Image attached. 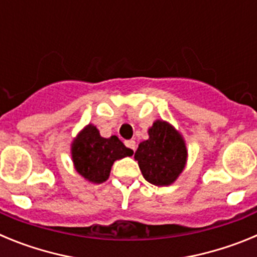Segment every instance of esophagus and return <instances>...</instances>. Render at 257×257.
Returning <instances> with one entry per match:
<instances>
[{
  "instance_id": "1",
  "label": "esophagus",
  "mask_w": 257,
  "mask_h": 257,
  "mask_svg": "<svg viewBox=\"0 0 257 257\" xmlns=\"http://www.w3.org/2000/svg\"><path fill=\"white\" fill-rule=\"evenodd\" d=\"M124 145H126L127 148H130L131 151L135 152V149H136L135 140H126V142H124Z\"/></svg>"
}]
</instances>
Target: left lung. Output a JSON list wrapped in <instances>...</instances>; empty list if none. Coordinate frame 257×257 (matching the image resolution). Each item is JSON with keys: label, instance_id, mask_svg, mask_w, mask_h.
<instances>
[{"label": "left lung", "instance_id": "obj_1", "mask_svg": "<svg viewBox=\"0 0 257 257\" xmlns=\"http://www.w3.org/2000/svg\"><path fill=\"white\" fill-rule=\"evenodd\" d=\"M149 139L140 143L135 152L142 174L153 185L163 187L176 180L187 161V148L180 134L163 121L149 128Z\"/></svg>", "mask_w": 257, "mask_h": 257}]
</instances>
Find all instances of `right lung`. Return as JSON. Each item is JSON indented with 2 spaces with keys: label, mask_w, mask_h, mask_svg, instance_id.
Masks as SVG:
<instances>
[{
  "label": "right lung",
  "mask_w": 257,
  "mask_h": 257,
  "mask_svg": "<svg viewBox=\"0 0 257 257\" xmlns=\"http://www.w3.org/2000/svg\"><path fill=\"white\" fill-rule=\"evenodd\" d=\"M134 152L126 148L117 136L109 139L101 138L95 126L88 124L72 147L74 167L92 183H103L108 179L114 161L133 156Z\"/></svg>",
  "instance_id": "add662e5"
}]
</instances>
